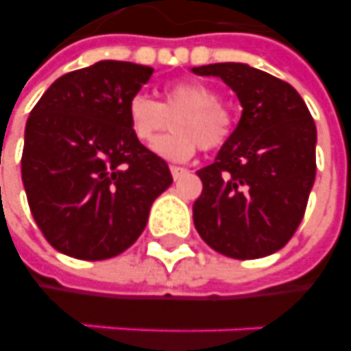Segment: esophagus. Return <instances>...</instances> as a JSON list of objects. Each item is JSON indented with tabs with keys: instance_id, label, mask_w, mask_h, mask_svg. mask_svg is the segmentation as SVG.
<instances>
[{
	"instance_id": "esophagus-1",
	"label": "esophagus",
	"mask_w": 351,
	"mask_h": 351,
	"mask_svg": "<svg viewBox=\"0 0 351 351\" xmlns=\"http://www.w3.org/2000/svg\"><path fill=\"white\" fill-rule=\"evenodd\" d=\"M170 171H171V178H173V180H180L181 176H183V173H185V168H181V166H170Z\"/></svg>"
}]
</instances>
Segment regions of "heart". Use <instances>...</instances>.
<instances>
[{
  "label": "heart",
  "mask_w": 351,
  "mask_h": 351,
  "mask_svg": "<svg viewBox=\"0 0 351 351\" xmlns=\"http://www.w3.org/2000/svg\"><path fill=\"white\" fill-rule=\"evenodd\" d=\"M136 140L149 145L173 118L174 132L151 145L171 162H185L196 149L223 147L234 132V115L221 104L219 92L200 81H173L162 88V100L147 94L132 96L126 108Z\"/></svg>",
  "instance_id": "b5f03b06"
}]
</instances>
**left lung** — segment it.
Segmentation results:
<instances>
[{
  "label": "left lung",
  "mask_w": 351,
  "mask_h": 351,
  "mask_svg": "<svg viewBox=\"0 0 351 351\" xmlns=\"http://www.w3.org/2000/svg\"><path fill=\"white\" fill-rule=\"evenodd\" d=\"M236 92L242 119L215 162L198 170L202 195L193 206L198 234L232 259L282 250L299 228L315 180V124L289 83L247 64H210Z\"/></svg>",
  "instance_id": "left-lung-1"
}]
</instances>
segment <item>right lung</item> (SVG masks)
I'll list each match as a JSON object with an SVG mask.
<instances>
[{
	"label": "right lung",
	"mask_w": 351,
	"mask_h": 351,
	"mask_svg": "<svg viewBox=\"0 0 351 351\" xmlns=\"http://www.w3.org/2000/svg\"><path fill=\"white\" fill-rule=\"evenodd\" d=\"M151 75L147 66L101 60L56 79L29 113L22 183L37 227L64 255L104 261L128 250L173 181L126 115Z\"/></svg>",
	"instance_id": "add662e5"
}]
</instances>
